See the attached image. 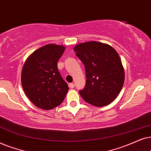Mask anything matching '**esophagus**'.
I'll list each match as a JSON object with an SVG mask.
<instances>
[{
  "label": "esophagus",
  "mask_w": 151,
  "mask_h": 151,
  "mask_svg": "<svg viewBox=\"0 0 151 151\" xmlns=\"http://www.w3.org/2000/svg\"><path fill=\"white\" fill-rule=\"evenodd\" d=\"M69 87L70 88H73L74 87V84L73 83H69Z\"/></svg>",
  "instance_id": "obj_1"
}]
</instances>
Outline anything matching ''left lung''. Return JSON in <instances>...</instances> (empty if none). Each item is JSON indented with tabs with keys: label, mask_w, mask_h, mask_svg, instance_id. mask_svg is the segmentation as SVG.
Instances as JSON below:
<instances>
[{
	"label": "left lung",
	"mask_w": 151,
	"mask_h": 151,
	"mask_svg": "<svg viewBox=\"0 0 151 151\" xmlns=\"http://www.w3.org/2000/svg\"><path fill=\"white\" fill-rule=\"evenodd\" d=\"M74 50L83 62L86 82L80 95L97 107L108 105L116 99L124 83V70L116 50L96 41L78 44Z\"/></svg>",
	"instance_id": "left-lung-1"
}]
</instances>
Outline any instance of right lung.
Here are the masks:
<instances>
[{"label":"right lung","mask_w":151,"mask_h":151,"mask_svg":"<svg viewBox=\"0 0 151 151\" xmlns=\"http://www.w3.org/2000/svg\"><path fill=\"white\" fill-rule=\"evenodd\" d=\"M64 51L63 45L48 44L34 52L24 63L22 86L27 97L38 108L51 110L65 99L69 88L57 68Z\"/></svg>","instance_id":"add662e5"}]
</instances>
